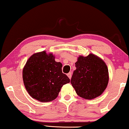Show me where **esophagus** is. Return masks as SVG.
I'll return each mask as SVG.
<instances>
[{
  "label": "esophagus",
  "mask_w": 129,
  "mask_h": 129,
  "mask_svg": "<svg viewBox=\"0 0 129 129\" xmlns=\"http://www.w3.org/2000/svg\"><path fill=\"white\" fill-rule=\"evenodd\" d=\"M67 75H68V76L69 77V79H71V77H72V73L71 72H69V73H68Z\"/></svg>",
  "instance_id": "esophagus-1"
}]
</instances>
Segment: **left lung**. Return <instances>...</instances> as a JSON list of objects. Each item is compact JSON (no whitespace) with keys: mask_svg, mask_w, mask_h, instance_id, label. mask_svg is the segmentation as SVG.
Returning a JSON list of instances; mask_svg holds the SVG:
<instances>
[{"mask_svg":"<svg viewBox=\"0 0 129 129\" xmlns=\"http://www.w3.org/2000/svg\"><path fill=\"white\" fill-rule=\"evenodd\" d=\"M76 70L71 83L77 94L86 100L101 95L107 86L109 75L104 61L91 53L86 57L79 56L75 63Z\"/></svg>","mask_w":129,"mask_h":129,"instance_id":"1","label":"left lung"}]
</instances>
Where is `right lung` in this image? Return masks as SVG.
<instances>
[{"label": "right lung", "instance_id": "add662e5", "mask_svg": "<svg viewBox=\"0 0 129 129\" xmlns=\"http://www.w3.org/2000/svg\"><path fill=\"white\" fill-rule=\"evenodd\" d=\"M54 58L52 53L47 54L45 51L35 53L23 69V81L28 93L43 103L56 99L63 85L70 82L62 73V64Z\"/></svg>", "mask_w": 129, "mask_h": 129}]
</instances>
